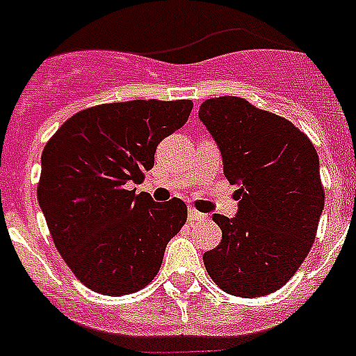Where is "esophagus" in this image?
Segmentation results:
<instances>
[{"label": "esophagus", "instance_id": "1", "mask_svg": "<svg viewBox=\"0 0 356 356\" xmlns=\"http://www.w3.org/2000/svg\"><path fill=\"white\" fill-rule=\"evenodd\" d=\"M201 219H205V213L197 212L196 209H188V221L194 222V221H201Z\"/></svg>", "mask_w": 356, "mask_h": 356}]
</instances>
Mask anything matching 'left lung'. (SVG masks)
Wrapping results in <instances>:
<instances>
[{"label": "left lung", "instance_id": "8db88e82", "mask_svg": "<svg viewBox=\"0 0 356 356\" xmlns=\"http://www.w3.org/2000/svg\"><path fill=\"white\" fill-rule=\"evenodd\" d=\"M200 119L221 149L225 176L241 187L237 216L212 217L222 238L203 254L207 273L232 296L271 294L316 241L325 209L316 147L291 121L244 97L207 99Z\"/></svg>", "mask_w": 356, "mask_h": 356}]
</instances>
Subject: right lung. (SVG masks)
<instances>
[{"mask_svg":"<svg viewBox=\"0 0 356 356\" xmlns=\"http://www.w3.org/2000/svg\"><path fill=\"white\" fill-rule=\"evenodd\" d=\"M191 99L106 103L62 124L42 151L37 200L56 250L97 294L140 291L187 221L178 197L156 203L128 191L155 163L156 146L187 122Z\"/></svg>","mask_w":356,"mask_h":356,"instance_id":"add662e5","label":"right lung"}]
</instances>
